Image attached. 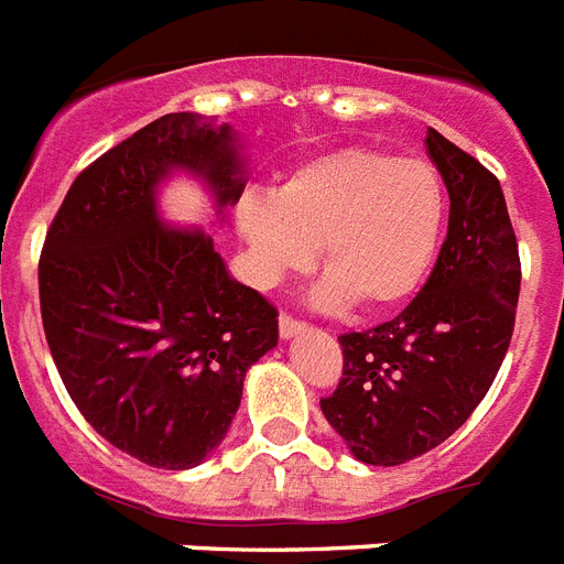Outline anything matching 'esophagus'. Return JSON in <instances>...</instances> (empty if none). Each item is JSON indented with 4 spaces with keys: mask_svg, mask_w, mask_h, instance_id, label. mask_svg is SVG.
<instances>
[{
    "mask_svg": "<svg viewBox=\"0 0 564 564\" xmlns=\"http://www.w3.org/2000/svg\"><path fill=\"white\" fill-rule=\"evenodd\" d=\"M303 328H305L303 319L291 317V314H285V311H282V314H279V332H282V337H294V335H300V332H303Z\"/></svg>",
    "mask_w": 564,
    "mask_h": 564,
    "instance_id": "1",
    "label": "esophagus"
}]
</instances>
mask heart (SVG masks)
<instances>
[{
	"mask_svg": "<svg viewBox=\"0 0 564 564\" xmlns=\"http://www.w3.org/2000/svg\"><path fill=\"white\" fill-rule=\"evenodd\" d=\"M448 220V188L431 160L376 148H337L303 162L270 200L238 206L261 282L305 270L319 247L326 270L317 300L367 311L416 294L434 268Z\"/></svg>",
	"mask_w": 564,
	"mask_h": 564,
	"instance_id": "obj_1",
	"label": "heart"
}]
</instances>
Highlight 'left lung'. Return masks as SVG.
Wrapping results in <instances>:
<instances>
[{
  "label": "left lung",
  "instance_id": "1",
  "mask_svg": "<svg viewBox=\"0 0 564 564\" xmlns=\"http://www.w3.org/2000/svg\"><path fill=\"white\" fill-rule=\"evenodd\" d=\"M448 188V236L431 276L387 323L340 335L344 372L319 399L360 463L399 466L445 443L489 393L516 328L521 259L501 183L427 128Z\"/></svg>",
  "mask_w": 564,
  "mask_h": 564
}]
</instances>
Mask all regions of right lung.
Wrapping results in <instances>:
<instances>
[{
    "mask_svg": "<svg viewBox=\"0 0 564 564\" xmlns=\"http://www.w3.org/2000/svg\"><path fill=\"white\" fill-rule=\"evenodd\" d=\"M171 169L204 174L220 206L245 188L229 128L169 112L89 162L40 253V314L80 416L119 452L192 468L224 440L279 311L232 282L204 232L162 227Z\"/></svg>",
    "mask_w": 564,
    "mask_h": 564,
    "instance_id": "add662e5",
    "label": "right lung"
}]
</instances>
